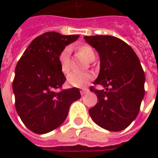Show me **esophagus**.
<instances>
[{
    "label": "esophagus",
    "mask_w": 158,
    "mask_h": 158,
    "mask_svg": "<svg viewBox=\"0 0 158 158\" xmlns=\"http://www.w3.org/2000/svg\"><path fill=\"white\" fill-rule=\"evenodd\" d=\"M88 91H89V89H82L81 90H80V93H81V95H82V96H84V95H85V93L88 92Z\"/></svg>",
    "instance_id": "esophagus-1"
}]
</instances>
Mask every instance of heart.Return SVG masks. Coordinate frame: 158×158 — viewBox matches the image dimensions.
<instances>
[{
	"mask_svg": "<svg viewBox=\"0 0 158 158\" xmlns=\"http://www.w3.org/2000/svg\"><path fill=\"white\" fill-rule=\"evenodd\" d=\"M78 54L81 58L85 59L87 62H91L95 58V52L93 49L88 45H80L77 47ZM69 52L70 49L65 47L62 50L58 56L59 64L61 72L67 75L70 72V60H69ZM94 79V74L92 73H71L68 77V83L70 85L76 88H84L86 86L90 80Z\"/></svg>",
	"mask_w": 158,
	"mask_h": 158,
	"instance_id": "heart-1",
	"label": "heart"
}]
</instances>
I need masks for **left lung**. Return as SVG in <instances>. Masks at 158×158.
Instances as JSON below:
<instances>
[{"label":"left lung","instance_id":"1","mask_svg":"<svg viewBox=\"0 0 158 158\" xmlns=\"http://www.w3.org/2000/svg\"><path fill=\"white\" fill-rule=\"evenodd\" d=\"M98 52L99 75L89 89L97 96V103L89 110L97 125L109 131H121L135 119L145 95V73L138 56L122 40L111 35L85 36Z\"/></svg>","mask_w":158,"mask_h":158}]
</instances>
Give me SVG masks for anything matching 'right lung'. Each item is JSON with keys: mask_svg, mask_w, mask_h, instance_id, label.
I'll return each instance as SVG.
<instances>
[{"mask_svg": "<svg viewBox=\"0 0 158 158\" xmlns=\"http://www.w3.org/2000/svg\"><path fill=\"white\" fill-rule=\"evenodd\" d=\"M78 38L45 33L29 44L17 63L12 82L15 107L32 132L41 135L56 129L64 122L73 102L81 96L78 88L62 89L66 78L58 61L66 45Z\"/></svg>", "mask_w": 158, "mask_h": 158, "instance_id": "right-lung-1", "label": "right lung"}]
</instances>
